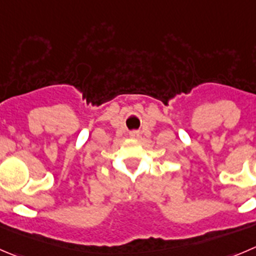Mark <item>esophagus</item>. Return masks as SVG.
<instances>
[{
  "label": "esophagus",
  "mask_w": 256,
  "mask_h": 256,
  "mask_svg": "<svg viewBox=\"0 0 256 256\" xmlns=\"http://www.w3.org/2000/svg\"><path fill=\"white\" fill-rule=\"evenodd\" d=\"M130 138H138L140 137V132H137V130H132V132H130Z\"/></svg>",
  "instance_id": "34e87169"
}]
</instances>
